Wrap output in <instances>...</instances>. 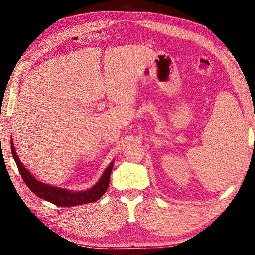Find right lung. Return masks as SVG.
Here are the masks:
<instances>
[{"mask_svg":"<svg viewBox=\"0 0 255 255\" xmlns=\"http://www.w3.org/2000/svg\"><path fill=\"white\" fill-rule=\"evenodd\" d=\"M11 151H12L13 158H14L16 162L20 176L23 182L25 183V185L30 188V190L34 194H36L38 197L47 200V202L56 205L58 207H73V206L94 203L96 202V200H98L105 193L107 188H109L111 172L115 162L114 160L104 170L100 180L94 185L91 189L74 192L67 189L59 188V187L47 185L38 181L31 175V172L20 162V160L15 152L14 144H13L12 141H11Z\"/></svg>","mask_w":255,"mask_h":255,"instance_id":"right-lung-1","label":"right lung"}]
</instances>
